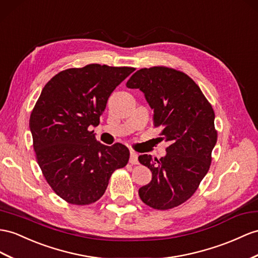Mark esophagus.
Masks as SVG:
<instances>
[{"mask_svg":"<svg viewBox=\"0 0 258 258\" xmlns=\"http://www.w3.org/2000/svg\"><path fill=\"white\" fill-rule=\"evenodd\" d=\"M130 163H132V164H138V154L135 153V151H133V150L131 151Z\"/></svg>","mask_w":258,"mask_h":258,"instance_id":"34e87169","label":"esophagus"}]
</instances>
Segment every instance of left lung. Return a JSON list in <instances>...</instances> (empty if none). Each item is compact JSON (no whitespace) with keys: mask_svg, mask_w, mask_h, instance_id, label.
<instances>
[{"mask_svg":"<svg viewBox=\"0 0 258 258\" xmlns=\"http://www.w3.org/2000/svg\"><path fill=\"white\" fill-rule=\"evenodd\" d=\"M126 86L144 92L154 110V126L161 127V140L169 143L160 159L138 157L153 173L138 194L154 209L180 206L193 196L210 168L218 136L214 109L192 78L167 66L137 71Z\"/></svg>","mask_w":258,"mask_h":258,"instance_id":"1","label":"left lung"}]
</instances>
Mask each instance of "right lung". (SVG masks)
I'll list each match as a JSON object with an SVG mask.
<instances>
[{
  "mask_svg": "<svg viewBox=\"0 0 258 258\" xmlns=\"http://www.w3.org/2000/svg\"><path fill=\"white\" fill-rule=\"evenodd\" d=\"M134 71L89 64L57 73L43 87L29 120L32 143L45 181L65 202H97L112 173L127 164L126 146H105L90 128L100 123L112 91Z\"/></svg>",
  "mask_w": 258,
  "mask_h": 258,
  "instance_id": "add662e5",
  "label": "right lung"
}]
</instances>
